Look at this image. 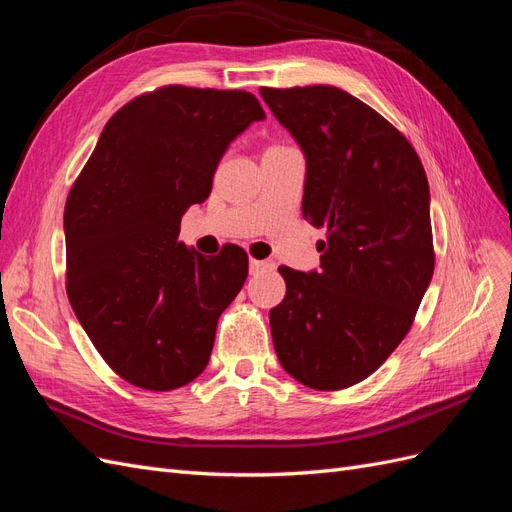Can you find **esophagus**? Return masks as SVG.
<instances>
[{
	"instance_id": "esophagus-1",
	"label": "esophagus",
	"mask_w": 512,
	"mask_h": 512,
	"mask_svg": "<svg viewBox=\"0 0 512 512\" xmlns=\"http://www.w3.org/2000/svg\"><path fill=\"white\" fill-rule=\"evenodd\" d=\"M275 265L269 260H250V273L252 275H258V273H265V271H271Z\"/></svg>"
}]
</instances>
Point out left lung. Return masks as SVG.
<instances>
[{
	"label": "left lung",
	"instance_id": "1",
	"mask_svg": "<svg viewBox=\"0 0 512 512\" xmlns=\"http://www.w3.org/2000/svg\"><path fill=\"white\" fill-rule=\"evenodd\" d=\"M260 96L305 156L303 218L327 228L320 271L280 267L275 354L309 389H348L401 344L431 282L425 168L404 134L344 89L262 87Z\"/></svg>",
	"mask_w": 512,
	"mask_h": 512
}]
</instances>
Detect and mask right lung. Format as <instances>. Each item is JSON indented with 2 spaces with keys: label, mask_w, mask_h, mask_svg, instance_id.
<instances>
[{
  "label": "right lung",
  "mask_w": 512,
  "mask_h": 512,
  "mask_svg": "<svg viewBox=\"0 0 512 512\" xmlns=\"http://www.w3.org/2000/svg\"><path fill=\"white\" fill-rule=\"evenodd\" d=\"M265 119L250 91L166 85L108 119L68 194L66 290L102 359L147 391L203 374L247 254L203 256L179 241L183 213L205 203L228 145Z\"/></svg>",
  "instance_id": "1"
}]
</instances>
